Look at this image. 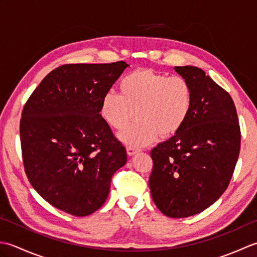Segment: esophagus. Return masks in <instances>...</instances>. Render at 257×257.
I'll list each match as a JSON object with an SVG mask.
<instances>
[{
  "mask_svg": "<svg viewBox=\"0 0 257 257\" xmlns=\"http://www.w3.org/2000/svg\"><path fill=\"white\" fill-rule=\"evenodd\" d=\"M139 150H140L139 148H136V147H133V146H128L127 147V154L129 156H134L135 154H137Z\"/></svg>",
  "mask_w": 257,
  "mask_h": 257,
  "instance_id": "1",
  "label": "esophagus"
}]
</instances>
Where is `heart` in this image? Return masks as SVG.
Returning a JSON list of instances; mask_svg holds the SVG:
<instances>
[{
	"mask_svg": "<svg viewBox=\"0 0 257 257\" xmlns=\"http://www.w3.org/2000/svg\"><path fill=\"white\" fill-rule=\"evenodd\" d=\"M120 94L107 91L101 98L100 114L109 127L123 129L134 117L137 120L120 134L125 145L140 148L160 137L177 134L192 107V87L182 76H168L151 69H137L120 81Z\"/></svg>",
	"mask_w": 257,
	"mask_h": 257,
	"instance_id": "1",
	"label": "heart"
}]
</instances>
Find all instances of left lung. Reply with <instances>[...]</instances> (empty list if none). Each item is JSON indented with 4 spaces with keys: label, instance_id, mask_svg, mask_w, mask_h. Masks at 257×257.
Returning <instances> with one entry per match:
<instances>
[{
    "label": "left lung",
    "instance_id": "obj_1",
    "mask_svg": "<svg viewBox=\"0 0 257 257\" xmlns=\"http://www.w3.org/2000/svg\"><path fill=\"white\" fill-rule=\"evenodd\" d=\"M174 70L192 87L183 127L150 151L152 200L163 214L180 219L204 211L230 183L241 148L236 108L230 94L201 68Z\"/></svg>",
    "mask_w": 257,
    "mask_h": 257
}]
</instances>
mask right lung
I'll list each match as a JSON object with an SVG mask.
<instances>
[{
  "mask_svg": "<svg viewBox=\"0 0 257 257\" xmlns=\"http://www.w3.org/2000/svg\"><path fill=\"white\" fill-rule=\"evenodd\" d=\"M128 65L66 64L48 74L24 105V170L48 203L86 216L105 203L127 152L102 119L100 102Z\"/></svg>",
  "mask_w": 257,
  "mask_h": 257,
  "instance_id": "obj_1",
  "label": "right lung"
}]
</instances>
